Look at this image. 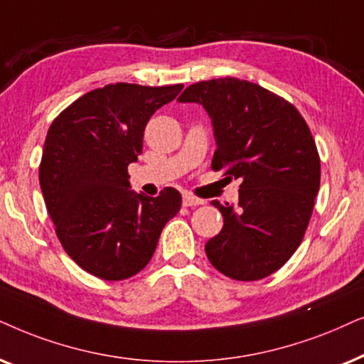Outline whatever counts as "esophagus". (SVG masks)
I'll return each mask as SVG.
<instances>
[{"label": "esophagus", "instance_id": "1", "mask_svg": "<svg viewBox=\"0 0 364 364\" xmlns=\"http://www.w3.org/2000/svg\"><path fill=\"white\" fill-rule=\"evenodd\" d=\"M183 205L185 206L205 205V200H200V198H195L193 195H188V193H185V195H183Z\"/></svg>", "mask_w": 364, "mask_h": 364}]
</instances>
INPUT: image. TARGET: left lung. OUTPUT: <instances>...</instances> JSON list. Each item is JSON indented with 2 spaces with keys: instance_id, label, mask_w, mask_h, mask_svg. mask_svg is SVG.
<instances>
[{
  "instance_id": "8db88e82",
  "label": "left lung",
  "mask_w": 364,
  "mask_h": 364,
  "mask_svg": "<svg viewBox=\"0 0 364 364\" xmlns=\"http://www.w3.org/2000/svg\"><path fill=\"white\" fill-rule=\"evenodd\" d=\"M179 103H200L216 139L211 168L241 179L238 205H220L223 230L205 246L228 278L263 279L291 258L303 241L321 166L306 121L291 103L238 77L200 81Z\"/></svg>"
}]
</instances>
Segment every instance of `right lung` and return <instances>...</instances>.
Returning <instances> with one entry per match:
<instances>
[{
	"instance_id": "right-lung-1",
	"label": "right lung",
	"mask_w": 364,
	"mask_h": 364,
	"mask_svg": "<svg viewBox=\"0 0 364 364\" xmlns=\"http://www.w3.org/2000/svg\"><path fill=\"white\" fill-rule=\"evenodd\" d=\"M181 90L106 85L77 98L48 129L43 198L61 246L90 274L119 281L139 273L181 208L174 188L149 198L129 190L128 181V164L143 151L149 118Z\"/></svg>"
}]
</instances>
